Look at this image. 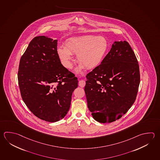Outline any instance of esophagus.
Returning a JSON list of instances; mask_svg holds the SVG:
<instances>
[{
    "instance_id": "obj_1",
    "label": "esophagus",
    "mask_w": 160,
    "mask_h": 160,
    "mask_svg": "<svg viewBox=\"0 0 160 160\" xmlns=\"http://www.w3.org/2000/svg\"><path fill=\"white\" fill-rule=\"evenodd\" d=\"M78 85L80 87H84L85 85V82L84 80H81L78 82Z\"/></svg>"
}]
</instances>
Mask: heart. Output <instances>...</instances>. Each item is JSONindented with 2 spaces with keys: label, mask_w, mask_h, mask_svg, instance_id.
Instances as JSON below:
<instances>
[{
  "label": "heart",
  "mask_w": 160,
  "mask_h": 160,
  "mask_svg": "<svg viewBox=\"0 0 160 160\" xmlns=\"http://www.w3.org/2000/svg\"><path fill=\"white\" fill-rule=\"evenodd\" d=\"M109 48V42L105 37L86 35L67 39L64 47L58 48L57 54L62 64L68 69L72 67V54L77 55L79 64L76 71L80 72L85 67L93 69L102 63Z\"/></svg>",
  "instance_id": "obj_1"
}]
</instances>
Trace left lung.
Returning <instances> with one entry per match:
<instances>
[{
	"instance_id": "obj_1",
	"label": "left lung",
	"mask_w": 160,
	"mask_h": 160,
	"mask_svg": "<svg viewBox=\"0 0 160 160\" xmlns=\"http://www.w3.org/2000/svg\"><path fill=\"white\" fill-rule=\"evenodd\" d=\"M86 77L88 108L98 122L120 119L135 101L140 84L139 64L126 41H115L102 63Z\"/></svg>"
}]
</instances>
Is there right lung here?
I'll list each match as a JSON object with an SVG mask.
<instances>
[{
	"label": "right lung",
	"mask_w": 160,
	"mask_h": 160,
	"mask_svg": "<svg viewBox=\"0 0 160 160\" xmlns=\"http://www.w3.org/2000/svg\"><path fill=\"white\" fill-rule=\"evenodd\" d=\"M57 39L34 37L21 57L18 72L22 98L34 115L49 122L59 121L69 110L77 78L61 64Z\"/></svg>",
	"instance_id": "1"
}]
</instances>
